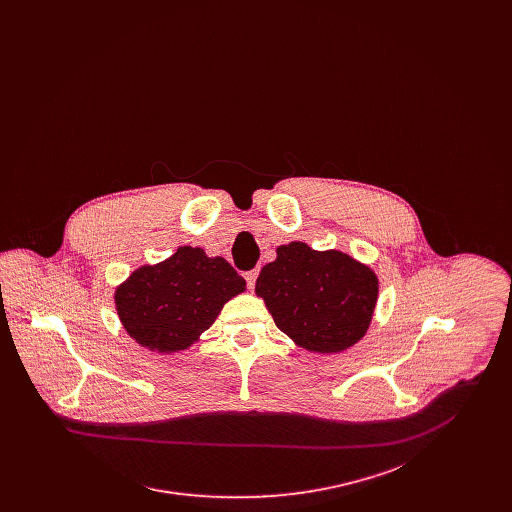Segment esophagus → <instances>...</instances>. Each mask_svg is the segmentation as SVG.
<instances>
[{"mask_svg": "<svg viewBox=\"0 0 512 512\" xmlns=\"http://www.w3.org/2000/svg\"><path fill=\"white\" fill-rule=\"evenodd\" d=\"M257 276H259V270H249V272H245L244 278L245 282H247V288H249V290H253V288H255Z\"/></svg>", "mask_w": 512, "mask_h": 512, "instance_id": "34e87169", "label": "esophagus"}]
</instances>
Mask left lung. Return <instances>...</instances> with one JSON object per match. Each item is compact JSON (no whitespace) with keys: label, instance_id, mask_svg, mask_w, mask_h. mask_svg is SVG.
I'll return each mask as SVG.
<instances>
[{"label":"left lung","instance_id":"obj_1","mask_svg":"<svg viewBox=\"0 0 512 512\" xmlns=\"http://www.w3.org/2000/svg\"><path fill=\"white\" fill-rule=\"evenodd\" d=\"M255 292L274 324L317 353H340L361 340L378 299V278L340 251L320 253L301 242L276 249Z\"/></svg>","mask_w":512,"mask_h":512}]
</instances>
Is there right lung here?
<instances>
[{"instance_id":"add662e5","label":"right lung","mask_w":512,"mask_h":512,"mask_svg":"<svg viewBox=\"0 0 512 512\" xmlns=\"http://www.w3.org/2000/svg\"><path fill=\"white\" fill-rule=\"evenodd\" d=\"M245 290V280L222 257L180 247L155 267L138 268L115 293L126 332L151 351L186 349L205 332L222 305Z\"/></svg>"}]
</instances>
